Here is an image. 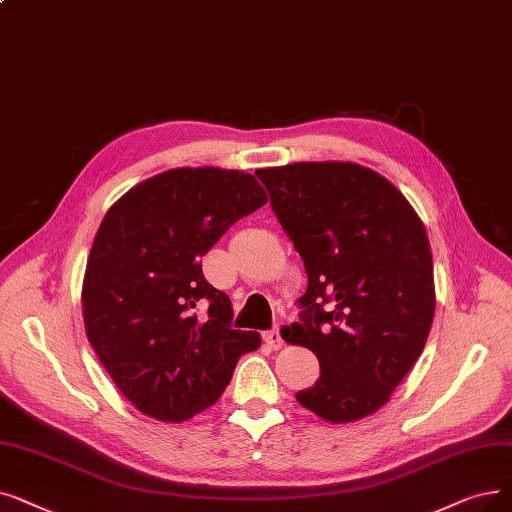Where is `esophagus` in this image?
I'll return each mask as SVG.
<instances>
[{
    "instance_id": "34e87169",
    "label": "esophagus",
    "mask_w": 512,
    "mask_h": 512,
    "mask_svg": "<svg viewBox=\"0 0 512 512\" xmlns=\"http://www.w3.org/2000/svg\"><path fill=\"white\" fill-rule=\"evenodd\" d=\"M263 341L268 343L272 349H280V347L284 345L282 335H280V328L276 326V328H272V330H268V332H263Z\"/></svg>"
}]
</instances>
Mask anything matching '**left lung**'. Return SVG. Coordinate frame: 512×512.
Instances as JSON below:
<instances>
[{"instance_id": "1", "label": "left lung", "mask_w": 512, "mask_h": 512, "mask_svg": "<svg viewBox=\"0 0 512 512\" xmlns=\"http://www.w3.org/2000/svg\"><path fill=\"white\" fill-rule=\"evenodd\" d=\"M307 274L288 343L318 355L297 402L339 425L383 408L425 349L435 314L429 238L381 173L355 163L257 169Z\"/></svg>"}]
</instances>
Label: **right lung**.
<instances>
[{
  "mask_svg": "<svg viewBox=\"0 0 512 512\" xmlns=\"http://www.w3.org/2000/svg\"><path fill=\"white\" fill-rule=\"evenodd\" d=\"M265 203L251 173L180 167L106 211L87 257L83 322L110 379L142 414L184 422L207 410L240 355L261 345L259 332L230 326V297L205 280L201 257Z\"/></svg>",
  "mask_w": 512,
  "mask_h": 512,
  "instance_id": "obj_1",
  "label": "right lung"
}]
</instances>
